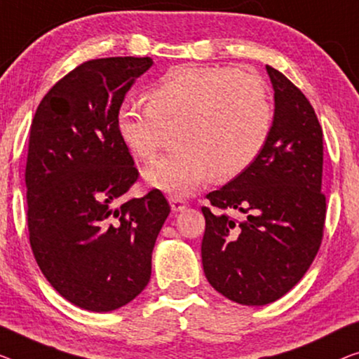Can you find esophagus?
Wrapping results in <instances>:
<instances>
[{
	"label": "esophagus",
	"instance_id": "1",
	"mask_svg": "<svg viewBox=\"0 0 359 359\" xmlns=\"http://www.w3.org/2000/svg\"><path fill=\"white\" fill-rule=\"evenodd\" d=\"M169 203H170V210H172L174 212L184 211L187 208V201L180 196H169Z\"/></svg>",
	"mask_w": 359,
	"mask_h": 359
}]
</instances>
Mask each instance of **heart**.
Listing matches in <instances>:
<instances>
[{
    "label": "heart",
    "instance_id": "obj_1",
    "mask_svg": "<svg viewBox=\"0 0 359 359\" xmlns=\"http://www.w3.org/2000/svg\"><path fill=\"white\" fill-rule=\"evenodd\" d=\"M175 127L179 147L145 169L169 195H190L212 179L229 180L255 161L271 130L266 85L251 69L179 66L147 93V106L126 101L116 130L133 156L149 161Z\"/></svg>",
    "mask_w": 359,
    "mask_h": 359
}]
</instances>
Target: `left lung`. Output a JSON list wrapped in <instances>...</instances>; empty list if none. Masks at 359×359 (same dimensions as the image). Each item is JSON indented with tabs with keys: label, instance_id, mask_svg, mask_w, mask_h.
I'll return each mask as SVG.
<instances>
[{
	"label": "left lung",
	"instance_id": "1",
	"mask_svg": "<svg viewBox=\"0 0 359 359\" xmlns=\"http://www.w3.org/2000/svg\"><path fill=\"white\" fill-rule=\"evenodd\" d=\"M274 119L258 156L222 189L208 194L201 242L208 282L224 297L263 306L297 285L318 255L325 221L323 128L290 80L266 66ZM238 210L237 222L222 210Z\"/></svg>",
	"mask_w": 359,
	"mask_h": 359
}]
</instances>
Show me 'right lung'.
Masks as SVG:
<instances>
[{"mask_svg":"<svg viewBox=\"0 0 359 359\" xmlns=\"http://www.w3.org/2000/svg\"><path fill=\"white\" fill-rule=\"evenodd\" d=\"M151 57H101L45 95L30 128L27 224L36 264L67 302L106 313L148 285L170 206L159 190L114 203L138 179L116 112Z\"/></svg>","mask_w":359,"mask_h":359,"instance_id":"right-lung-1","label":"right lung"}]
</instances>
